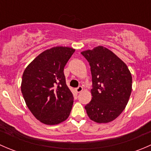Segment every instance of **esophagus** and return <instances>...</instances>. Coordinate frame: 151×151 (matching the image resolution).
Masks as SVG:
<instances>
[{
	"label": "esophagus",
	"instance_id": "obj_1",
	"mask_svg": "<svg viewBox=\"0 0 151 151\" xmlns=\"http://www.w3.org/2000/svg\"><path fill=\"white\" fill-rule=\"evenodd\" d=\"M83 87H82V86H79L78 88H76L75 91H76V92L78 93H80V92H82V91H83Z\"/></svg>",
	"mask_w": 151,
	"mask_h": 151
}]
</instances>
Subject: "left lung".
Wrapping results in <instances>:
<instances>
[{
  "instance_id": "8db88e82",
  "label": "left lung",
  "mask_w": 151,
  "mask_h": 151,
  "mask_svg": "<svg viewBox=\"0 0 151 151\" xmlns=\"http://www.w3.org/2000/svg\"><path fill=\"white\" fill-rule=\"evenodd\" d=\"M91 66L92 99L85 109L98 123L114 121L124 110L132 90V77L126 63L106 47L82 52Z\"/></svg>"
}]
</instances>
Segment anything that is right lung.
<instances>
[{"label":"right lung","instance_id":"1","mask_svg":"<svg viewBox=\"0 0 151 151\" xmlns=\"http://www.w3.org/2000/svg\"><path fill=\"white\" fill-rule=\"evenodd\" d=\"M75 50L55 47L39 54L24 71L21 91L35 118L56 125L68 118L74 97L66 83L63 69Z\"/></svg>","mask_w":151,"mask_h":151}]
</instances>
